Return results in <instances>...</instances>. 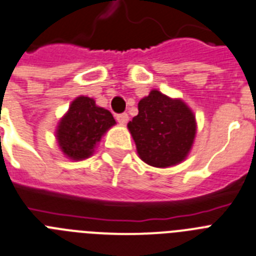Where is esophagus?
<instances>
[{
    "instance_id": "obj_1",
    "label": "esophagus",
    "mask_w": 256,
    "mask_h": 256,
    "mask_svg": "<svg viewBox=\"0 0 256 256\" xmlns=\"http://www.w3.org/2000/svg\"><path fill=\"white\" fill-rule=\"evenodd\" d=\"M128 114L126 112H123V114H118L116 115V120H118V123L120 124H126L128 123Z\"/></svg>"
}]
</instances>
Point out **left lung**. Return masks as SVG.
<instances>
[{
    "label": "left lung",
    "mask_w": 256,
    "mask_h": 256,
    "mask_svg": "<svg viewBox=\"0 0 256 256\" xmlns=\"http://www.w3.org/2000/svg\"><path fill=\"white\" fill-rule=\"evenodd\" d=\"M140 158L152 167L184 160L196 137V118L180 100L152 90L138 102V115L128 123Z\"/></svg>",
    "instance_id": "left-lung-1"
}]
</instances>
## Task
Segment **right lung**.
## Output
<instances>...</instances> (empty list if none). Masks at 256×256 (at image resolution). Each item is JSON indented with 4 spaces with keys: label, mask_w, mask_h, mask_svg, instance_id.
Wrapping results in <instances>:
<instances>
[{
    "label": "right lung",
    "mask_w": 256,
    "mask_h": 256,
    "mask_svg": "<svg viewBox=\"0 0 256 256\" xmlns=\"http://www.w3.org/2000/svg\"><path fill=\"white\" fill-rule=\"evenodd\" d=\"M114 124L110 111L98 107L92 98L78 97L60 120L56 140L67 156L74 160L85 159L93 154L96 144Z\"/></svg>",
    "instance_id": "right-lung-1"
}]
</instances>
